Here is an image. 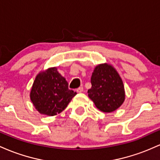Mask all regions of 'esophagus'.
<instances>
[{"instance_id": "esophagus-1", "label": "esophagus", "mask_w": 160, "mask_h": 160, "mask_svg": "<svg viewBox=\"0 0 160 160\" xmlns=\"http://www.w3.org/2000/svg\"><path fill=\"white\" fill-rule=\"evenodd\" d=\"M76 91L78 93H82V91H83V87H79L78 88H77Z\"/></svg>"}]
</instances>
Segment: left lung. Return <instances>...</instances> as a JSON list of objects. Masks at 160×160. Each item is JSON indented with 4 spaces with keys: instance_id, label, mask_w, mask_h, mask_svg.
<instances>
[{
    "instance_id": "1",
    "label": "left lung",
    "mask_w": 160,
    "mask_h": 160,
    "mask_svg": "<svg viewBox=\"0 0 160 160\" xmlns=\"http://www.w3.org/2000/svg\"><path fill=\"white\" fill-rule=\"evenodd\" d=\"M91 83L88 97L100 111L113 112L123 103L125 98L123 82L113 66L107 63L97 66Z\"/></svg>"
}]
</instances>
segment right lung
<instances>
[{"instance_id":"right-lung-1","label":"right lung","mask_w":160,"mask_h":160,"mask_svg":"<svg viewBox=\"0 0 160 160\" xmlns=\"http://www.w3.org/2000/svg\"><path fill=\"white\" fill-rule=\"evenodd\" d=\"M75 94L76 92L69 89L66 78L53 67L37 75L30 99L41 114L53 116L63 111Z\"/></svg>"}]
</instances>
